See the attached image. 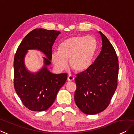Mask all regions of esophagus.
I'll return each instance as SVG.
<instances>
[{"label":"esophagus","instance_id":"34e87169","mask_svg":"<svg viewBox=\"0 0 134 134\" xmlns=\"http://www.w3.org/2000/svg\"><path fill=\"white\" fill-rule=\"evenodd\" d=\"M74 80V77L72 76V75H69V76L68 77V81H72Z\"/></svg>","mask_w":134,"mask_h":134}]
</instances>
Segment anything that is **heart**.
<instances>
[{
  "mask_svg": "<svg viewBox=\"0 0 134 134\" xmlns=\"http://www.w3.org/2000/svg\"><path fill=\"white\" fill-rule=\"evenodd\" d=\"M97 48V43L94 37H71L60 44L59 51L52 53L51 60L59 71L66 68L69 60L71 68L77 72H83L92 65Z\"/></svg>",
  "mask_w": 134,
  "mask_h": 134,
  "instance_id": "heart-1",
  "label": "heart"
}]
</instances>
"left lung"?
<instances>
[{"instance_id":"8db88e82","label":"left lung","mask_w":134,"mask_h":134,"mask_svg":"<svg viewBox=\"0 0 134 134\" xmlns=\"http://www.w3.org/2000/svg\"><path fill=\"white\" fill-rule=\"evenodd\" d=\"M102 46L99 55L87 70L77 74L75 104L83 113L94 115L108 107L117 86L119 62L112 44L99 31Z\"/></svg>"}]
</instances>
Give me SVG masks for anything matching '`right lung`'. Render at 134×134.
<instances>
[{
	"instance_id": "obj_1",
	"label": "right lung",
	"mask_w": 134,
	"mask_h": 134,
	"mask_svg": "<svg viewBox=\"0 0 134 134\" xmlns=\"http://www.w3.org/2000/svg\"><path fill=\"white\" fill-rule=\"evenodd\" d=\"M60 34L57 31L35 29L25 37L15 53V91L25 107L32 111L47 110L67 80L66 73L56 74L48 69L51 64L53 45ZM31 49L42 52L46 57L43 58V66L36 73L29 71L24 63L25 55L28 50Z\"/></svg>"
}]
</instances>
